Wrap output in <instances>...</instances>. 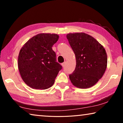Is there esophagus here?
<instances>
[{
    "label": "esophagus",
    "mask_w": 123,
    "mask_h": 123,
    "mask_svg": "<svg viewBox=\"0 0 123 123\" xmlns=\"http://www.w3.org/2000/svg\"><path fill=\"white\" fill-rule=\"evenodd\" d=\"M65 65H66V62H64L63 63H62V67H64V66H65Z\"/></svg>",
    "instance_id": "obj_1"
}]
</instances>
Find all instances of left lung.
<instances>
[{
    "mask_svg": "<svg viewBox=\"0 0 123 123\" xmlns=\"http://www.w3.org/2000/svg\"><path fill=\"white\" fill-rule=\"evenodd\" d=\"M76 57V67L69 74L72 84L80 88L94 86L102 78L107 67L105 49L96 39L84 32L67 35Z\"/></svg>",
    "mask_w": 123,
    "mask_h": 123,
    "instance_id": "1",
    "label": "left lung"
}]
</instances>
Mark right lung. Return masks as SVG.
<instances>
[{"label": "right lung", "mask_w": 123, "mask_h": 123, "mask_svg": "<svg viewBox=\"0 0 123 123\" xmlns=\"http://www.w3.org/2000/svg\"><path fill=\"white\" fill-rule=\"evenodd\" d=\"M59 37L55 34H39L29 39L20 49L18 69L23 80L31 88H49L62 69L52 49Z\"/></svg>", "instance_id": "add662e5"}]
</instances>
